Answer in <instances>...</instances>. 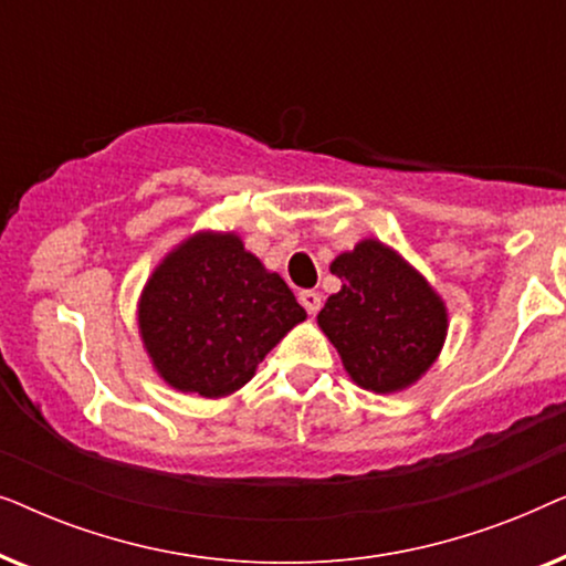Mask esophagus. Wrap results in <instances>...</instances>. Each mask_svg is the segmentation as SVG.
Listing matches in <instances>:
<instances>
[{"label": "esophagus", "instance_id": "34e87169", "mask_svg": "<svg viewBox=\"0 0 566 566\" xmlns=\"http://www.w3.org/2000/svg\"><path fill=\"white\" fill-rule=\"evenodd\" d=\"M298 301H301V306H304L308 314H316L322 308V296L316 291H301L298 293Z\"/></svg>", "mask_w": 566, "mask_h": 566}]
</instances>
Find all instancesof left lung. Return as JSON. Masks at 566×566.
I'll return each mask as SVG.
<instances>
[{"label": "left lung", "mask_w": 566, "mask_h": 566, "mask_svg": "<svg viewBox=\"0 0 566 566\" xmlns=\"http://www.w3.org/2000/svg\"><path fill=\"white\" fill-rule=\"evenodd\" d=\"M343 289L316 316L347 376L394 394L420 381L446 343L448 312L432 285L391 247L363 239L329 265Z\"/></svg>", "instance_id": "obj_1"}]
</instances>
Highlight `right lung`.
I'll list each match as a JSON object with an SVG mask.
<instances>
[{"label":"right lung","instance_id":"obj_1","mask_svg":"<svg viewBox=\"0 0 566 566\" xmlns=\"http://www.w3.org/2000/svg\"><path fill=\"white\" fill-rule=\"evenodd\" d=\"M306 319L289 285L244 250L234 231H198L159 262L142 298L138 332L172 389L229 397Z\"/></svg>","mask_w":566,"mask_h":566}]
</instances>
